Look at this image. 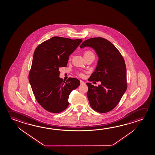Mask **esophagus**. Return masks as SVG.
<instances>
[{"instance_id": "1", "label": "esophagus", "mask_w": 155, "mask_h": 155, "mask_svg": "<svg viewBox=\"0 0 155 155\" xmlns=\"http://www.w3.org/2000/svg\"><path fill=\"white\" fill-rule=\"evenodd\" d=\"M80 83H81V85H83V84H85L84 81H81V80L80 81Z\"/></svg>"}]
</instances>
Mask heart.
Returning <instances> with one entry per match:
<instances>
[{
	"instance_id": "heart-1",
	"label": "heart",
	"mask_w": 155,
	"mask_h": 155,
	"mask_svg": "<svg viewBox=\"0 0 155 155\" xmlns=\"http://www.w3.org/2000/svg\"><path fill=\"white\" fill-rule=\"evenodd\" d=\"M90 53H93L92 52H91V51H86L85 53H84V56H86L87 54H90ZM78 74L79 76L80 77H84V74H83V73H81V72H79L78 73Z\"/></svg>"
}]
</instances>
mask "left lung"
I'll use <instances>...</instances> for the list:
<instances>
[{"mask_svg":"<svg viewBox=\"0 0 155 155\" xmlns=\"http://www.w3.org/2000/svg\"><path fill=\"white\" fill-rule=\"evenodd\" d=\"M85 46L94 48L99 57L96 69L88 80L101 82L98 86L87 83V96L92 109L106 113L117 106L127 90L124 59L114 45L105 38H90L83 41L80 48Z\"/></svg>","mask_w":155,"mask_h":155,"instance_id":"8db88e82","label":"left lung"}]
</instances>
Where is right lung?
<instances>
[{"mask_svg": "<svg viewBox=\"0 0 155 155\" xmlns=\"http://www.w3.org/2000/svg\"><path fill=\"white\" fill-rule=\"evenodd\" d=\"M82 40L53 37L36 48L28 74V80L38 103L46 111L59 113L69 105V94L80 81L59 78L61 67H66L69 57Z\"/></svg>", "mask_w": 155, "mask_h": 155, "instance_id": "obj_1", "label": "right lung"}]
</instances>
